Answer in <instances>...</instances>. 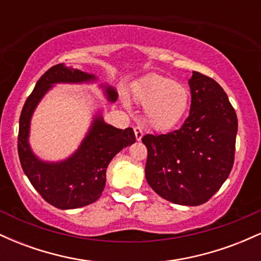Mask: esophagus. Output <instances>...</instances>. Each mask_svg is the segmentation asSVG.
Instances as JSON below:
<instances>
[{
	"mask_svg": "<svg viewBox=\"0 0 261 261\" xmlns=\"http://www.w3.org/2000/svg\"><path fill=\"white\" fill-rule=\"evenodd\" d=\"M134 131H135V136H136V140L141 141V139H142V136H143L142 128H141L140 126H136L134 128Z\"/></svg>",
	"mask_w": 261,
	"mask_h": 261,
	"instance_id": "esophagus-1",
	"label": "esophagus"
}]
</instances>
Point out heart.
<instances>
[{
	"label": "heart",
	"instance_id": "heart-1",
	"mask_svg": "<svg viewBox=\"0 0 261 261\" xmlns=\"http://www.w3.org/2000/svg\"><path fill=\"white\" fill-rule=\"evenodd\" d=\"M133 98L139 106L145 107L143 119L147 126L160 133L175 127L190 104L187 87L162 74L143 77L134 88Z\"/></svg>",
	"mask_w": 261,
	"mask_h": 261
}]
</instances>
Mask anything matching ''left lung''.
<instances>
[{
	"mask_svg": "<svg viewBox=\"0 0 261 261\" xmlns=\"http://www.w3.org/2000/svg\"><path fill=\"white\" fill-rule=\"evenodd\" d=\"M190 113L179 130L146 135V180L173 203L208 201L228 178L234 162L238 120L226 92L215 80L193 71Z\"/></svg>",
	"mask_w": 261,
	"mask_h": 261,
	"instance_id": "left-lung-1",
	"label": "left lung"
}]
</instances>
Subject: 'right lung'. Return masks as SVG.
Segmentation results:
<instances>
[{"label":"right lung","instance_id":"obj_1","mask_svg":"<svg viewBox=\"0 0 261 261\" xmlns=\"http://www.w3.org/2000/svg\"><path fill=\"white\" fill-rule=\"evenodd\" d=\"M98 77L65 64L53 66L39 79L29 95L19 118L18 154L20 166L35 190L50 205L61 210L79 208L99 199L106 188L107 168L122 148L136 141L131 127H114L103 119L101 108L93 114L91 126L79 148L61 161H44L33 152L29 143L33 114L41 99L55 85H88ZM99 88L110 103L118 99V92L108 83Z\"/></svg>","mask_w":261,"mask_h":261}]
</instances>
